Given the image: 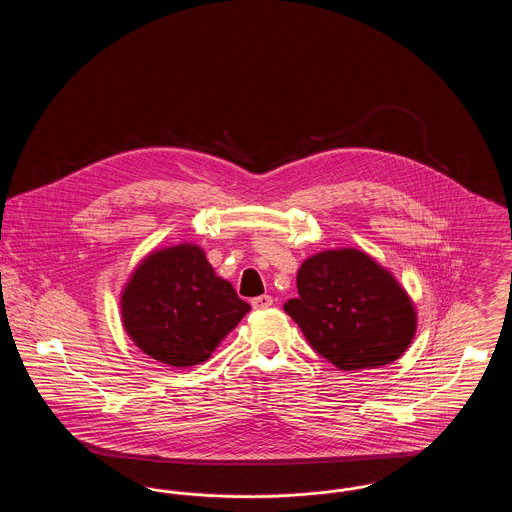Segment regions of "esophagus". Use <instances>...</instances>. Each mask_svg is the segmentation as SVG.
I'll list each match as a JSON object with an SVG mask.
<instances>
[{
    "label": "esophagus",
    "instance_id": "34e87169",
    "mask_svg": "<svg viewBox=\"0 0 512 512\" xmlns=\"http://www.w3.org/2000/svg\"><path fill=\"white\" fill-rule=\"evenodd\" d=\"M270 305H272V297H270V295H259V297H255V299L251 301V307H253L255 311L268 309Z\"/></svg>",
    "mask_w": 512,
    "mask_h": 512
}]
</instances>
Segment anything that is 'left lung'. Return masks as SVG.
Returning <instances> with one entry per match:
<instances>
[{"instance_id":"obj_1","label":"left lung","mask_w":512,"mask_h":512,"mask_svg":"<svg viewBox=\"0 0 512 512\" xmlns=\"http://www.w3.org/2000/svg\"><path fill=\"white\" fill-rule=\"evenodd\" d=\"M297 292L284 311L340 370L390 365L413 340L409 295L363 251L332 249L307 259L297 272Z\"/></svg>"}]
</instances>
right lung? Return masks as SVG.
<instances>
[{"label":"right lung","mask_w":512,"mask_h":512,"mask_svg":"<svg viewBox=\"0 0 512 512\" xmlns=\"http://www.w3.org/2000/svg\"><path fill=\"white\" fill-rule=\"evenodd\" d=\"M249 305L215 274L195 245L149 255L122 293V322L132 341L159 363L207 361Z\"/></svg>","instance_id":"right-lung-1"}]
</instances>
